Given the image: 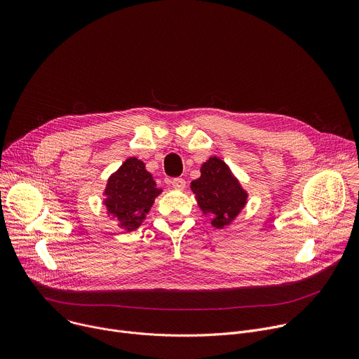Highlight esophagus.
I'll return each instance as SVG.
<instances>
[{
	"instance_id": "34e87169",
	"label": "esophagus",
	"mask_w": 359,
	"mask_h": 359,
	"mask_svg": "<svg viewBox=\"0 0 359 359\" xmlns=\"http://www.w3.org/2000/svg\"><path fill=\"white\" fill-rule=\"evenodd\" d=\"M170 184H172L175 189L182 190V189H184L186 182H184V179H182V177H176V179H173V180L170 182Z\"/></svg>"
}]
</instances>
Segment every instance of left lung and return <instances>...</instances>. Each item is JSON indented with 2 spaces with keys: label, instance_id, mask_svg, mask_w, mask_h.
Segmentation results:
<instances>
[{
  "label": "left lung",
  "instance_id": "1",
  "mask_svg": "<svg viewBox=\"0 0 359 359\" xmlns=\"http://www.w3.org/2000/svg\"><path fill=\"white\" fill-rule=\"evenodd\" d=\"M200 173V177L191 182L190 189L196 194L201 212L210 215L212 226L223 229L243 210L248 194L230 168L216 156L201 165Z\"/></svg>",
  "mask_w": 359,
  "mask_h": 359
}]
</instances>
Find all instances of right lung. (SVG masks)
I'll return each instance as SVG.
<instances>
[{
  "label": "right lung",
  "mask_w": 359,
  "mask_h": 359,
  "mask_svg": "<svg viewBox=\"0 0 359 359\" xmlns=\"http://www.w3.org/2000/svg\"><path fill=\"white\" fill-rule=\"evenodd\" d=\"M162 193L156 182L136 158L126 162L108 179L104 204L108 215L118 220L125 231L136 230L146 219L155 198Z\"/></svg>",
  "instance_id": "obj_1"
}]
</instances>
